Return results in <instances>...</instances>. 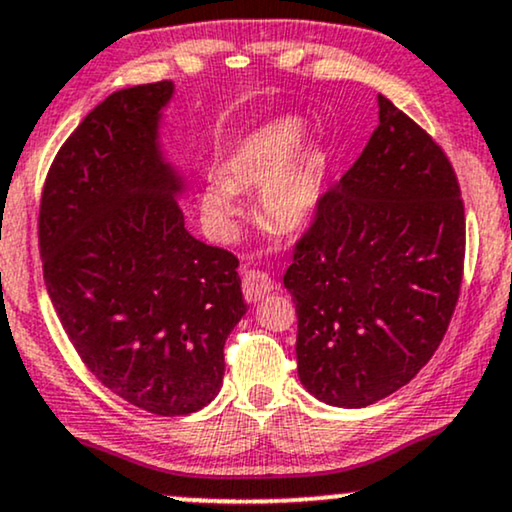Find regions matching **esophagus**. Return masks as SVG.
Here are the masks:
<instances>
[{"label":"esophagus","instance_id":"34e87169","mask_svg":"<svg viewBox=\"0 0 512 512\" xmlns=\"http://www.w3.org/2000/svg\"><path fill=\"white\" fill-rule=\"evenodd\" d=\"M241 281H243V295L248 302H260L271 293V290H274V278L257 269H243Z\"/></svg>","mask_w":512,"mask_h":512}]
</instances>
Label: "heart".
<instances>
[{"label":"heart","instance_id":"heart-1","mask_svg":"<svg viewBox=\"0 0 512 512\" xmlns=\"http://www.w3.org/2000/svg\"><path fill=\"white\" fill-rule=\"evenodd\" d=\"M304 125L297 118H276L234 146L222 165V181L200 193L205 217L222 236H231L241 217L236 191H255L264 222L283 231L302 229L319 210L326 191L321 153L302 148Z\"/></svg>","mask_w":512,"mask_h":512}]
</instances>
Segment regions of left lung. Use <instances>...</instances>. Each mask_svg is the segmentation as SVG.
Instances as JSON below:
<instances>
[{"label":"left lung","mask_w":512,"mask_h":512,"mask_svg":"<svg viewBox=\"0 0 512 512\" xmlns=\"http://www.w3.org/2000/svg\"><path fill=\"white\" fill-rule=\"evenodd\" d=\"M380 125L295 243L283 286L309 394L364 409L437 352L463 281L465 212L449 158L378 96Z\"/></svg>","instance_id":"1"}]
</instances>
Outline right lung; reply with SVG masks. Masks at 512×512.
<instances>
[{"label":"right lung","mask_w":512,"mask_h":512,"mask_svg":"<svg viewBox=\"0 0 512 512\" xmlns=\"http://www.w3.org/2000/svg\"><path fill=\"white\" fill-rule=\"evenodd\" d=\"M170 80L101 101L56 153L40 203L44 283L84 366L120 399L186 416L217 397L248 309L238 260L184 226L158 146Z\"/></svg>","instance_id":"1"}]
</instances>
